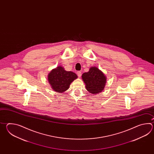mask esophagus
Listing matches in <instances>:
<instances>
[{
    "label": "esophagus",
    "instance_id": "esophagus-1",
    "mask_svg": "<svg viewBox=\"0 0 154 154\" xmlns=\"http://www.w3.org/2000/svg\"><path fill=\"white\" fill-rule=\"evenodd\" d=\"M76 73H77V75H78L79 77H81V76H82V72H81L78 71V72H76Z\"/></svg>",
    "mask_w": 154,
    "mask_h": 154
}]
</instances>
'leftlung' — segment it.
Listing matches in <instances>:
<instances>
[{
  "instance_id": "obj_1",
  "label": "left lung",
  "mask_w": 154,
  "mask_h": 154,
  "mask_svg": "<svg viewBox=\"0 0 154 154\" xmlns=\"http://www.w3.org/2000/svg\"><path fill=\"white\" fill-rule=\"evenodd\" d=\"M82 79L86 85V88L89 92L97 94L101 92L105 88L106 78L101 70L95 67H91L88 72L82 75Z\"/></svg>"
}]
</instances>
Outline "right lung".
Listing matches in <instances>:
<instances>
[{
  "label": "right lung",
  "instance_id": "add662e5",
  "mask_svg": "<svg viewBox=\"0 0 154 154\" xmlns=\"http://www.w3.org/2000/svg\"><path fill=\"white\" fill-rule=\"evenodd\" d=\"M75 73L68 72L59 66L53 69L48 74V82L53 89L58 92L66 91L69 88L71 82L77 78Z\"/></svg>",
  "mask_w": 154,
  "mask_h": 154
}]
</instances>
